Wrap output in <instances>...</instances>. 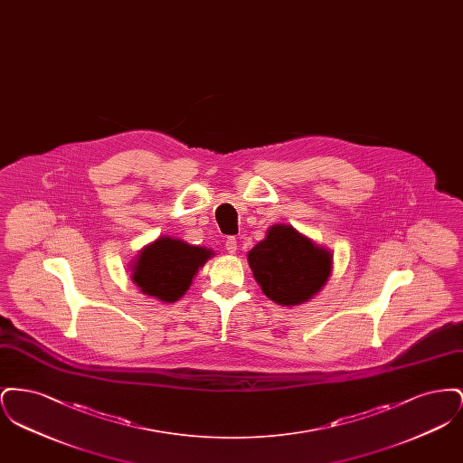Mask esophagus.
I'll use <instances>...</instances> for the list:
<instances>
[{
    "instance_id": "1",
    "label": "esophagus",
    "mask_w": 463,
    "mask_h": 463,
    "mask_svg": "<svg viewBox=\"0 0 463 463\" xmlns=\"http://www.w3.org/2000/svg\"><path fill=\"white\" fill-rule=\"evenodd\" d=\"M225 250H227L231 255H234V253H236V250H238V240H236V238H227V241H225Z\"/></svg>"
}]
</instances>
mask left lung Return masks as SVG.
<instances>
[{
	"mask_svg": "<svg viewBox=\"0 0 463 463\" xmlns=\"http://www.w3.org/2000/svg\"><path fill=\"white\" fill-rule=\"evenodd\" d=\"M253 278L278 306L308 302L328 283L333 253L288 223L269 227L264 240L248 251Z\"/></svg>",
	"mask_w": 463,
	"mask_h": 463,
	"instance_id": "1",
	"label": "left lung"
}]
</instances>
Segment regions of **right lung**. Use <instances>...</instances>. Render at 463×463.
<instances>
[{"instance_id":"obj_1","label":"right lung","mask_w":463,"mask_h":463,"mask_svg":"<svg viewBox=\"0 0 463 463\" xmlns=\"http://www.w3.org/2000/svg\"><path fill=\"white\" fill-rule=\"evenodd\" d=\"M213 255L210 248L161 236L144 246L130 262V278L144 295L174 304L185 295L199 269Z\"/></svg>"}]
</instances>
